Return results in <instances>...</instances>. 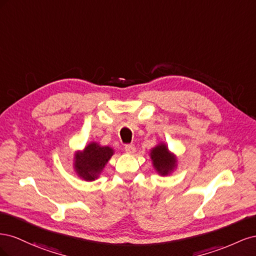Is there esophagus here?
<instances>
[{
    "instance_id": "1",
    "label": "esophagus",
    "mask_w": 256,
    "mask_h": 256,
    "mask_svg": "<svg viewBox=\"0 0 256 256\" xmlns=\"http://www.w3.org/2000/svg\"><path fill=\"white\" fill-rule=\"evenodd\" d=\"M125 150L128 154H134L136 152V146L134 144H127L125 145Z\"/></svg>"
}]
</instances>
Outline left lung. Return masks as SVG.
<instances>
[{"label": "left lung", "instance_id": "left-lung-1", "mask_svg": "<svg viewBox=\"0 0 256 256\" xmlns=\"http://www.w3.org/2000/svg\"><path fill=\"white\" fill-rule=\"evenodd\" d=\"M150 154L152 166L158 174L166 176L174 171L177 159L174 154L168 152V146L164 143H160L156 147H154Z\"/></svg>", "mask_w": 256, "mask_h": 256}]
</instances>
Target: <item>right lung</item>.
<instances>
[{
  "label": "right lung",
  "mask_w": 256,
  "mask_h": 256,
  "mask_svg": "<svg viewBox=\"0 0 256 256\" xmlns=\"http://www.w3.org/2000/svg\"><path fill=\"white\" fill-rule=\"evenodd\" d=\"M114 150L109 146H100L92 142L82 152H76L74 159V168L79 177L86 182L98 178L108 161L113 156Z\"/></svg>",
  "instance_id": "obj_1"
}]
</instances>
